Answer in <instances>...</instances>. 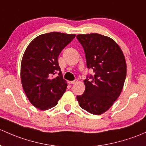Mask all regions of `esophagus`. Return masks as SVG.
<instances>
[{
	"instance_id": "esophagus-1",
	"label": "esophagus",
	"mask_w": 146,
	"mask_h": 146,
	"mask_svg": "<svg viewBox=\"0 0 146 146\" xmlns=\"http://www.w3.org/2000/svg\"><path fill=\"white\" fill-rule=\"evenodd\" d=\"M78 82V80H73V81H69L68 82V83L69 84H76V83H77Z\"/></svg>"
}]
</instances>
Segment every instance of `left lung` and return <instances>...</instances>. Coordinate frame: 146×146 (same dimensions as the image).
Segmentation results:
<instances>
[{
	"instance_id": "obj_1",
	"label": "left lung",
	"mask_w": 146,
	"mask_h": 146,
	"mask_svg": "<svg viewBox=\"0 0 146 146\" xmlns=\"http://www.w3.org/2000/svg\"><path fill=\"white\" fill-rule=\"evenodd\" d=\"M76 38L85 51L87 67L94 73L87 76L85 92L77 99L82 109L101 115L113 106L123 88L127 75L125 56L109 37L90 33Z\"/></svg>"
}]
</instances>
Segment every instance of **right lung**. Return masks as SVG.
<instances>
[{
  "instance_id": "right-lung-1",
  "label": "right lung",
  "mask_w": 146,
  "mask_h": 146,
  "mask_svg": "<svg viewBox=\"0 0 146 146\" xmlns=\"http://www.w3.org/2000/svg\"><path fill=\"white\" fill-rule=\"evenodd\" d=\"M75 37L59 32L45 33L33 39L26 49L21 64V84L29 100L38 109L55 106L65 92L67 82L58 57Z\"/></svg>"
}]
</instances>
